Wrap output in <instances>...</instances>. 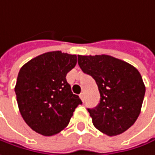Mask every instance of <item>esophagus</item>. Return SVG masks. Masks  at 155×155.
Here are the masks:
<instances>
[{"instance_id":"1","label":"esophagus","mask_w":155,"mask_h":155,"mask_svg":"<svg viewBox=\"0 0 155 155\" xmlns=\"http://www.w3.org/2000/svg\"><path fill=\"white\" fill-rule=\"evenodd\" d=\"M80 97H81V101L84 102V93H83V92H81V93L80 94Z\"/></svg>"}]
</instances>
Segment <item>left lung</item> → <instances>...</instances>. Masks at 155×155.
<instances>
[{
    "mask_svg": "<svg viewBox=\"0 0 155 155\" xmlns=\"http://www.w3.org/2000/svg\"><path fill=\"white\" fill-rule=\"evenodd\" d=\"M78 64L100 93L99 104L88 108L93 125L111 137L126 131L137 119L146 93L137 69L108 55H78Z\"/></svg>",
    "mask_w": 155,
    "mask_h": 155,
    "instance_id": "8db88e82",
    "label": "left lung"
}]
</instances>
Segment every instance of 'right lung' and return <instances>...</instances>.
<instances>
[{"mask_svg": "<svg viewBox=\"0 0 155 155\" xmlns=\"http://www.w3.org/2000/svg\"><path fill=\"white\" fill-rule=\"evenodd\" d=\"M76 63V55L58 50L41 54L21 67L15 87L17 101L24 120L37 133H59L81 105L65 78Z\"/></svg>", "mask_w": 155, "mask_h": 155, "instance_id": "obj_1", "label": "right lung"}]
</instances>
